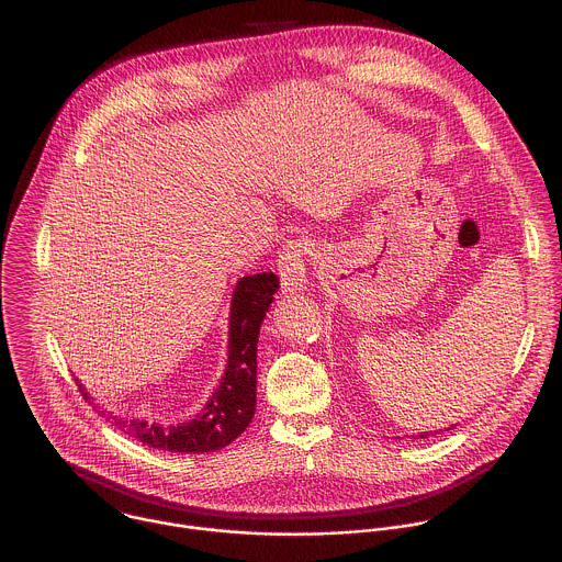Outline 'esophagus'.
I'll list each match as a JSON object with an SVG mask.
<instances>
[{"mask_svg": "<svg viewBox=\"0 0 562 562\" xmlns=\"http://www.w3.org/2000/svg\"><path fill=\"white\" fill-rule=\"evenodd\" d=\"M310 252V241L305 238L290 241L283 246L279 255V277H281V290L283 292H301L307 285V272H305V255Z\"/></svg>", "mask_w": 562, "mask_h": 562, "instance_id": "1", "label": "esophagus"}]
</instances>
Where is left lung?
<instances>
[{"mask_svg": "<svg viewBox=\"0 0 562 562\" xmlns=\"http://www.w3.org/2000/svg\"><path fill=\"white\" fill-rule=\"evenodd\" d=\"M448 430H450V428H448ZM435 432H437V430H435ZM428 435H430V432H424V435H417V437H419V439H426Z\"/></svg>", "mask_w": 562, "mask_h": 562, "instance_id": "1", "label": "left lung"}]
</instances>
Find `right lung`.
Wrapping results in <instances>:
<instances>
[{"mask_svg": "<svg viewBox=\"0 0 562 562\" xmlns=\"http://www.w3.org/2000/svg\"><path fill=\"white\" fill-rule=\"evenodd\" d=\"M279 290V277L272 272H259L241 277L232 299L229 316V359L221 385L194 419L172 426L151 424L145 419H119L114 426L127 430L149 448L203 454L227 448L236 441L255 415L257 404V337L266 318L274 292ZM80 387L88 401V392ZM110 419V417H108Z\"/></svg>", "mask_w": 562, "mask_h": 562, "instance_id": "1", "label": "right lung"}]
</instances>
